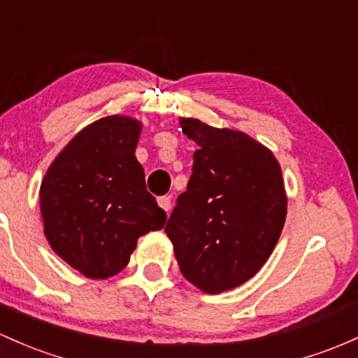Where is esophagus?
<instances>
[{
    "mask_svg": "<svg viewBox=\"0 0 358 358\" xmlns=\"http://www.w3.org/2000/svg\"><path fill=\"white\" fill-rule=\"evenodd\" d=\"M158 203H159L161 209L170 212V209H171V197H168V195H163V197L158 199Z\"/></svg>",
    "mask_w": 358,
    "mask_h": 358,
    "instance_id": "obj_1",
    "label": "esophagus"
}]
</instances>
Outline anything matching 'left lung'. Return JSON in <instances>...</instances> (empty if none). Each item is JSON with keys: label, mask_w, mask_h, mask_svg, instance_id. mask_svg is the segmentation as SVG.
<instances>
[{"label": "left lung", "mask_w": 358, "mask_h": 358, "mask_svg": "<svg viewBox=\"0 0 358 358\" xmlns=\"http://www.w3.org/2000/svg\"><path fill=\"white\" fill-rule=\"evenodd\" d=\"M180 125L199 149L164 233L183 277L219 294L250 280L272 255L287 215L282 170L272 151L245 132L197 119Z\"/></svg>", "instance_id": "1"}]
</instances>
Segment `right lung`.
<instances>
[{"instance_id": "1", "label": "right lung", "mask_w": 358, "mask_h": 358, "mask_svg": "<svg viewBox=\"0 0 358 358\" xmlns=\"http://www.w3.org/2000/svg\"><path fill=\"white\" fill-rule=\"evenodd\" d=\"M141 129L139 120L124 115L93 122L59 152L42 180L47 241L88 278L119 273L137 239L166 222L134 155Z\"/></svg>"}]
</instances>
